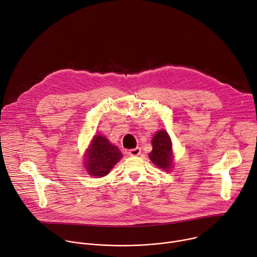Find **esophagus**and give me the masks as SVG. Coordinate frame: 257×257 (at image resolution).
<instances>
[{
  "mask_svg": "<svg viewBox=\"0 0 257 257\" xmlns=\"http://www.w3.org/2000/svg\"><path fill=\"white\" fill-rule=\"evenodd\" d=\"M141 153V148L140 147H136V148H133V149H130L128 151V154L131 155V156H137Z\"/></svg>",
  "mask_w": 257,
  "mask_h": 257,
  "instance_id": "34e87169",
  "label": "esophagus"
}]
</instances>
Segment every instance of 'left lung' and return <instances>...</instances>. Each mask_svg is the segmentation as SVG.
Segmentation results:
<instances>
[{
    "instance_id": "obj_1",
    "label": "left lung",
    "mask_w": 257,
    "mask_h": 257,
    "mask_svg": "<svg viewBox=\"0 0 257 257\" xmlns=\"http://www.w3.org/2000/svg\"><path fill=\"white\" fill-rule=\"evenodd\" d=\"M152 146L153 149L149 153V157L151 161L161 169H169L172 165V148L173 143L170 140L166 131L161 130L156 132L154 137L152 138Z\"/></svg>"
}]
</instances>
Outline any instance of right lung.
<instances>
[{
	"mask_svg": "<svg viewBox=\"0 0 257 257\" xmlns=\"http://www.w3.org/2000/svg\"><path fill=\"white\" fill-rule=\"evenodd\" d=\"M122 153L117 146L101 135L93 138L90 149L87 152L85 168L94 177H104L110 173L113 166L122 158Z\"/></svg>",
	"mask_w": 257,
	"mask_h": 257,
	"instance_id": "add662e5",
	"label": "right lung"
}]
</instances>
